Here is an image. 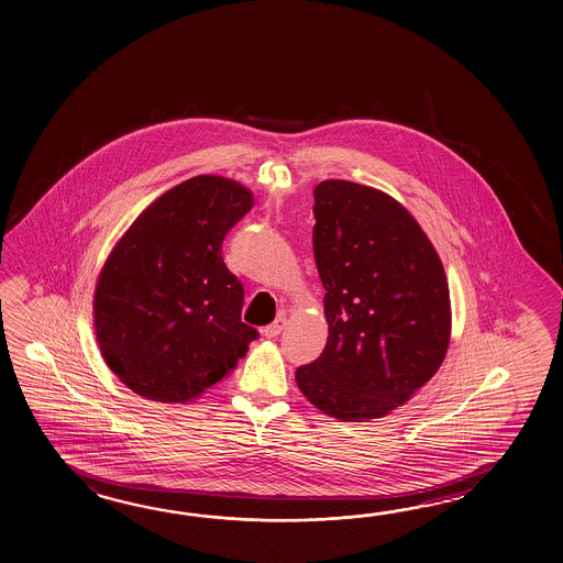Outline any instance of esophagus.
Masks as SVG:
<instances>
[{
    "instance_id": "34e87169",
    "label": "esophagus",
    "mask_w": 563,
    "mask_h": 563,
    "mask_svg": "<svg viewBox=\"0 0 563 563\" xmlns=\"http://www.w3.org/2000/svg\"><path fill=\"white\" fill-rule=\"evenodd\" d=\"M284 325H286V316H279V318H276V322L269 323V325H265V338H277V335L282 334Z\"/></svg>"
}]
</instances>
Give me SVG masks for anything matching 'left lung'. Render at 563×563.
<instances>
[{
    "label": "left lung",
    "mask_w": 563,
    "mask_h": 563,
    "mask_svg": "<svg viewBox=\"0 0 563 563\" xmlns=\"http://www.w3.org/2000/svg\"><path fill=\"white\" fill-rule=\"evenodd\" d=\"M313 257L328 342L296 371L311 405L338 420L380 419L443 364L451 299L443 264L402 205L350 180L313 189Z\"/></svg>",
    "instance_id": "1"
}]
</instances>
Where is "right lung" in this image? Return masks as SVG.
I'll list each match as a JSON object with an SVG mask.
<instances>
[{
    "instance_id": "obj_1",
    "label": "right lung",
    "mask_w": 563,
    "mask_h": 563,
    "mask_svg": "<svg viewBox=\"0 0 563 563\" xmlns=\"http://www.w3.org/2000/svg\"><path fill=\"white\" fill-rule=\"evenodd\" d=\"M253 207L235 180L201 175L158 197L108 255L96 340L136 395L187 402L238 366L260 332L241 322L243 284L221 245Z\"/></svg>"
}]
</instances>
